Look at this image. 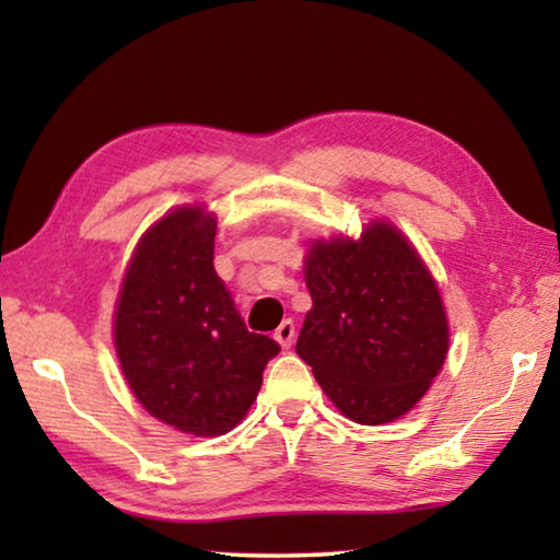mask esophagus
<instances>
[{
    "label": "esophagus",
    "mask_w": 560,
    "mask_h": 560,
    "mask_svg": "<svg viewBox=\"0 0 560 560\" xmlns=\"http://www.w3.org/2000/svg\"><path fill=\"white\" fill-rule=\"evenodd\" d=\"M293 336H296V326H293V320H283V324L277 328V334H273V338H277V343L283 350L291 348Z\"/></svg>",
    "instance_id": "obj_1"
}]
</instances>
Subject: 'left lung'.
Returning <instances> with one entry per match:
<instances>
[{
  "mask_svg": "<svg viewBox=\"0 0 560 560\" xmlns=\"http://www.w3.org/2000/svg\"><path fill=\"white\" fill-rule=\"evenodd\" d=\"M303 273L314 306L296 353L324 393L360 424L410 412L450 348L440 289L415 246L375 220L360 240L311 242Z\"/></svg>",
  "mask_w": 560,
  "mask_h": 560,
  "instance_id": "obj_1",
  "label": "left lung"
}]
</instances>
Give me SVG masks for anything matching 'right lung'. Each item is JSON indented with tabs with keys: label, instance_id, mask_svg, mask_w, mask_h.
<instances>
[{
	"label": "right lung",
	"instance_id": "right-lung-1",
	"mask_svg": "<svg viewBox=\"0 0 560 560\" xmlns=\"http://www.w3.org/2000/svg\"><path fill=\"white\" fill-rule=\"evenodd\" d=\"M217 220L177 207L140 236L122 277L113 340L145 410L185 434L217 438L244 420L279 343L249 334L214 271Z\"/></svg>",
	"mask_w": 560,
	"mask_h": 560
}]
</instances>
